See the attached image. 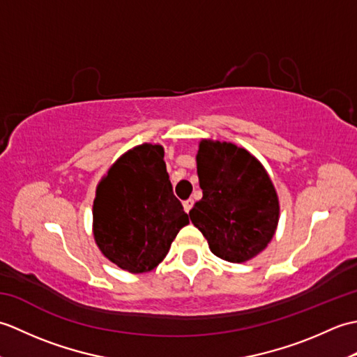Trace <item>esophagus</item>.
<instances>
[{
	"instance_id": "34e87169",
	"label": "esophagus",
	"mask_w": 357,
	"mask_h": 357,
	"mask_svg": "<svg viewBox=\"0 0 357 357\" xmlns=\"http://www.w3.org/2000/svg\"><path fill=\"white\" fill-rule=\"evenodd\" d=\"M183 206H184V210H185L187 213H188V211H190V210H192V207H193V199H187V201H184V202H183Z\"/></svg>"
}]
</instances>
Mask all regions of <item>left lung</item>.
Returning <instances> with one entry per match:
<instances>
[{
    "mask_svg": "<svg viewBox=\"0 0 357 357\" xmlns=\"http://www.w3.org/2000/svg\"><path fill=\"white\" fill-rule=\"evenodd\" d=\"M202 199L190 210L211 253L229 262L253 259L267 248L279 222V198L270 174L244 147L201 139L196 153Z\"/></svg>",
    "mask_w": 357,
    "mask_h": 357,
    "instance_id": "left-lung-1",
    "label": "left lung"
}]
</instances>
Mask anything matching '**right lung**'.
<instances>
[{"instance_id":"right-lung-1","label":"right lung","mask_w":357,"mask_h":357,"mask_svg":"<svg viewBox=\"0 0 357 357\" xmlns=\"http://www.w3.org/2000/svg\"><path fill=\"white\" fill-rule=\"evenodd\" d=\"M93 238L110 262L128 273L158 267L188 215L176 196L161 144L144 142L121 155L96 185Z\"/></svg>"}]
</instances>
